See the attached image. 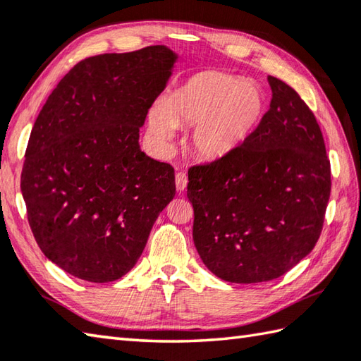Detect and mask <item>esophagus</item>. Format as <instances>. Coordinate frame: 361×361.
Masks as SVG:
<instances>
[{
  "label": "esophagus",
  "instance_id": "1",
  "mask_svg": "<svg viewBox=\"0 0 361 361\" xmlns=\"http://www.w3.org/2000/svg\"><path fill=\"white\" fill-rule=\"evenodd\" d=\"M175 186L178 192H185V189L188 186V175L186 172H178L175 175Z\"/></svg>",
  "mask_w": 361,
  "mask_h": 361
}]
</instances>
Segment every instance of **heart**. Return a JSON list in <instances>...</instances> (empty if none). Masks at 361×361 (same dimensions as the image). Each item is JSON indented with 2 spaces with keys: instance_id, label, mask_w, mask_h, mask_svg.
I'll return each mask as SVG.
<instances>
[{
  "instance_id": "b5f03b06",
  "label": "heart",
  "mask_w": 361,
  "mask_h": 361,
  "mask_svg": "<svg viewBox=\"0 0 361 361\" xmlns=\"http://www.w3.org/2000/svg\"><path fill=\"white\" fill-rule=\"evenodd\" d=\"M263 112L264 95L255 84L219 70H203L176 87L162 108L150 111L148 126L159 142L173 137L175 126H192L190 150L202 159L216 161L249 139Z\"/></svg>"
}]
</instances>
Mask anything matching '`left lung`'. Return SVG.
Segmentation results:
<instances>
[{
  "mask_svg": "<svg viewBox=\"0 0 361 361\" xmlns=\"http://www.w3.org/2000/svg\"><path fill=\"white\" fill-rule=\"evenodd\" d=\"M267 81L271 108L249 139L188 172L195 249L231 283L293 269L319 239L330 197V161L314 114L286 82Z\"/></svg>",
  "mask_w": 361,
  "mask_h": 361,
  "instance_id": "8db88e82",
  "label": "left lung"
}]
</instances>
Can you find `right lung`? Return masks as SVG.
Listing matches in <instances>:
<instances>
[{
    "label": "right lung",
    "mask_w": 361,
    "mask_h": 361,
    "mask_svg": "<svg viewBox=\"0 0 361 361\" xmlns=\"http://www.w3.org/2000/svg\"><path fill=\"white\" fill-rule=\"evenodd\" d=\"M176 54L164 45L78 62L32 126L21 171L27 222L44 255L108 283L133 269L175 197V171L140 152L139 128Z\"/></svg>",
    "instance_id": "add662e5"
}]
</instances>
